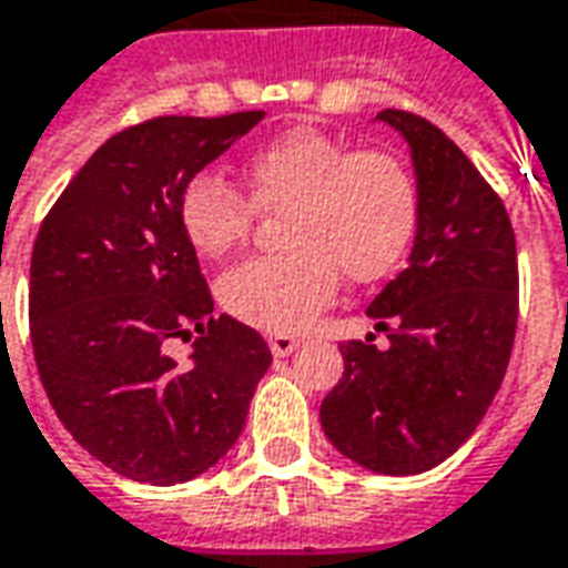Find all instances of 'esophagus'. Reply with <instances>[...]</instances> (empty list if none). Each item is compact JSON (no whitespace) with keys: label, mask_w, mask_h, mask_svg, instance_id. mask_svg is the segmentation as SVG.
<instances>
[{"label":"esophagus","mask_w":568,"mask_h":568,"mask_svg":"<svg viewBox=\"0 0 568 568\" xmlns=\"http://www.w3.org/2000/svg\"><path fill=\"white\" fill-rule=\"evenodd\" d=\"M301 341L295 335H271V353L273 356H288L292 351H297Z\"/></svg>","instance_id":"34e87169"}]
</instances>
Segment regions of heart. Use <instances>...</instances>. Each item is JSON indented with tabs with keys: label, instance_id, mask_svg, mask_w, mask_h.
<instances>
[{
	"label": "heart",
	"instance_id": "obj_1",
	"mask_svg": "<svg viewBox=\"0 0 568 568\" xmlns=\"http://www.w3.org/2000/svg\"><path fill=\"white\" fill-rule=\"evenodd\" d=\"M252 200L227 178H190L178 221L205 257L248 240L257 209L283 216L285 255L245 261L221 280V304L261 332H301L338 295L341 276L378 283L394 273L418 233L422 190L390 150H353L335 134L295 125L243 162Z\"/></svg>",
	"mask_w": 568,
	"mask_h": 568
}]
</instances>
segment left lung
I'll return each instance as SVG.
<instances>
[{"label": "left lung", "instance_id": "obj_1", "mask_svg": "<svg viewBox=\"0 0 568 568\" xmlns=\"http://www.w3.org/2000/svg\"><path fill=\"white\" fill-rule=\"evenodd\" d=\"M406 138L422 217L406 271L368 304L387 347L341 344L344 375L320 406L328 443L366 470L424 474L477 430L505 381L519 311L505 202L427 119L381 110Z\"/></svg>", "mask_w": 568, "mask_h": 568}]
</instances>
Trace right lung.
<instances>
[{
	"instance_id": "right-lung-1",
	"label": "right lung",
	"mask_w": 568,
	"mask_h": 568,
	"mask_svg": "<svg viewBox=\"0 0 568 568\" xmlns=\"http://www.w3.org/2000/svg\"><path fill=\"white\" fill-rule=\"evenodd\" d=\"M264 119L160 116L94 150L39 227L30 338L39 378L82 449L122 477L174 486L215 467L243 434L267 341L202 280L178 200L193 174ZM194 338L187 367L164 353Z\"/></svg>"
}]
</instances>
